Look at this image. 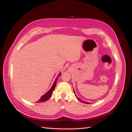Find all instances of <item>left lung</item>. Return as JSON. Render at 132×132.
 Here are the masks:
<instances>
[{"mask_svg":"<svg viewBox=\"0 0 132 132\" xmlns=\"http://www.w3.org/2000/svg\"><path fill=\"white\" fill-rule=\"evenodd\" d=\"M74 93H75V92H74ZM75 95H76V94H75ZM77 97V96H76ZM77 98L79 100H80L81 102H83V103H86V104H89L90 103H89V102H85V101H82V100H81L80 98H78V97H77Z\"/></svg>","mask_w":132,"mask_h":132,"instance_id":"1","label":"left lung"}]
</instances>
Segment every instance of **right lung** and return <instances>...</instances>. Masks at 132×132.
Segmentation results:
<instances>
[{"label": "right lung", "mask_w": 132, "mask_h": 132, "mask_svg": "<svg viewBox=\"0 0 132 132\" xmlns=\"http://www.w3.org/2000/svg\"><path fill=\"white\" fill-rule=\"evenodd\" d=\"M60 75H61V73H60V74L58 75V76L57 77V78H56L55 81H54V84L52 85V86L51 87V88L50 89L49 91H48L46 93H45V95H44L43 96H42L41 97L40 99L37 102V103H39V102H44L46 101H47L48 99L50 98L51 96V95H52V92H53L54 90V89H55V86H56V82H57V78H58V77L60 76Z\"/></svg>", "instance_id": "right-lung-1"}]
</instances>
